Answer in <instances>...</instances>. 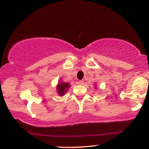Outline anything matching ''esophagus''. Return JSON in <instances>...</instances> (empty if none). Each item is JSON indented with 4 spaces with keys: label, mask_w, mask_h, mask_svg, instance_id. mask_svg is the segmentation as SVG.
Here are the masks:
<instances>
[{
    "label": "esophagus",
    "mask_w": 149,
    "mask_h": 149,
    "mask_svg": "<svg viewBox=\"0 0 149 149\" xmlns=\"http://www.w3.org/2000/svg\"><path fill=\"white\" fill-rule=\"evenodd\" d=\"M84 83V80H79L78 81V84H79V85H83Z\"/></svg>",
    "instance_id": "obj_1"
}]
</instances>
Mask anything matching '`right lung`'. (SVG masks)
<instances>
[{"label": "right lung", "instance_id": "add662e5", "mask_svg": "<svg viewBox=\"0 0 149 149\" xmlns=\"http://www.w3.org/2000/svg\"><path fill=\"white\" fill-rule=\"evenodd\" d=\"M70 87L69 84L68 83H64V82H61L57 86V91L58 93L60 95H64V94L67 91V88Z\"/></svg>", "mask_w": 149, "mask_h": 149}]
</instances>
